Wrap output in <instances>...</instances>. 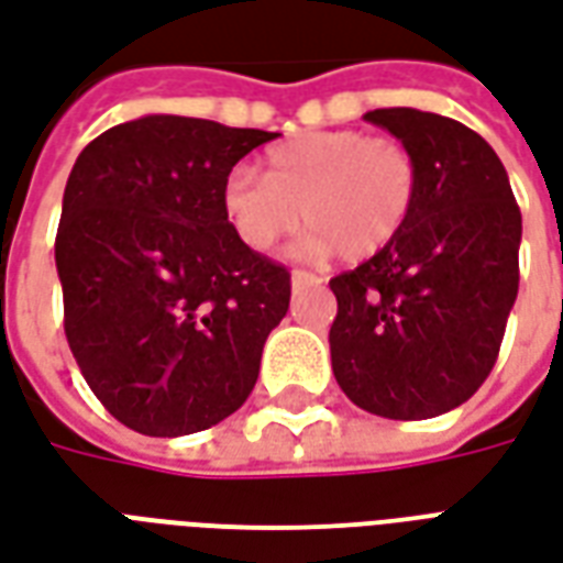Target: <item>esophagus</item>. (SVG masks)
Here are the masks:
<instances>
[{"mask_svg":"<svg viewBox=\"0 0 563 563\" xmlns=\"http://www.w3.org/2000/svg\"><path fill=\"white\" fill-rule=\"evenodd\" d=\"M322 277L319 274H310V271H292V286L295 289H307V286H322Z\"/></svg>","mask_w":563,"mask_h":563,"instance_id":"34e87169","label":"esophagus"}]
</instances>
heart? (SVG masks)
Listing matches in <instances>:
<instances>
[{
    "label": "heart",
    "instance_id": "heart-1",
    "mask_svg": "<svg viewBox=\"0 0 563 563\" xmlns=\"http://www.w3.org/2000/svg\"><path fill=\"white\" fill-rule=\"evenodd\" d=\"M420 197V166L409 145L364 131L298 133L274 145L262 176L235 169L223 185V211L250 250L268 253L307 223V256L357 262L376 256L409 227Z\"/></svg>",
    "mask_w": 563,
    "mask_h": 563
}]
</instances>
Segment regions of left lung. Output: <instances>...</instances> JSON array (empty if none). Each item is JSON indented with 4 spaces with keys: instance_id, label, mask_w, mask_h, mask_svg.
Here are the masks:
<instances>
[{
    "instance_id": "obj_1",
    "label": "left lung",
    "mask_w": 563,
    "mask_h": 563,
    "mask_svg": "<svg viewBox=\"0 0 563 563\" xmlns=\"http://www.w3.org/2000/svg\"><path fill=\"white\" fill-rule=\"evenodd\" d=\"M418 157L420 197L394 244L331 280V366L357 409L423 420L486 382L519 292L522 214L481 133L439 112L364 115Z\"/></svg>"
}]
</instances>
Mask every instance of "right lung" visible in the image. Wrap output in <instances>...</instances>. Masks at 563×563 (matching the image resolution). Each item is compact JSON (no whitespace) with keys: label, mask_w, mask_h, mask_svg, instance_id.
Masks as SVG:
<instances>
[{"label":"right lung","mask_w":563,"mask_h":563,"mask_svg":"<svg viewBox=\"0 0 563 563\" xmlns=\"http://www.w3.org/2000/svg\"><path fill=\"white\" fill-rule=\"evenodd\" d=\"M274 136L157 112L103 131L70 169L56 235L65 336L124 427L208 430L256 385L292 286L235 235L223 185Z\"/></svg>","instance_id":"1"}]
</instances>
